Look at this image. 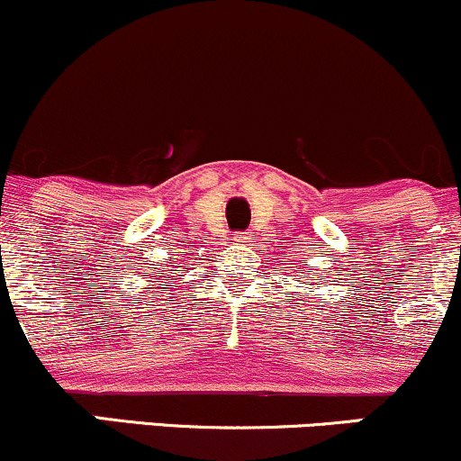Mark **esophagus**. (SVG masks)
Returning <instances> with one entry per match:
<instances>
[{"instance_id":"34e87169","label":"esophagus","mask_w":461,"mask_h":461,"mask_svg":"<svg viewBox=\"0 0 461 461\" xmlns=\"http://www.w3.org/2000/svg\"><path fill=\"white\" fill-rule=\"evenodd\" d=\"M234 240H236V242H247L249 236H247V234H236Z\"/></svg>"}]
</instances>
